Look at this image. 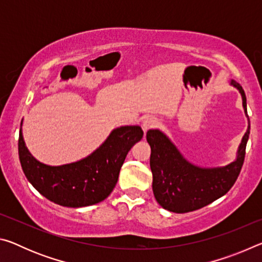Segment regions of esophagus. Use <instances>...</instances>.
<instances>
[{
	"instance_id": "1",
	"label": "esophagus",
	"mask_w": 262,
	"mask_h": 262,
	"mask_svg": "<svg viewBox=\"0 0 262 262\" xmlns=\"http://www.w3.org/2000/svg\"><path fill=\"white\" fill-rule=\"evenodd\" d=\"M159 125V121L157 118L155 117H148L143 120V123H142V128H143L144 133H147L149 129H154Z\"/></svg>"
}]
</instances>
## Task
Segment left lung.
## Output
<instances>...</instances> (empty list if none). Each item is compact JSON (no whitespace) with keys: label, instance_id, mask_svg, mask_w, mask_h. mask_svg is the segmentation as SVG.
Segmentation results:
<instances>
[{"label":"left lung","instance_id":"8db88e82","mask_svg":"<svg viewBox=\"0 0 262 262\" xmlns=\"http://www.w3.org/2000/svg\"><path fill=\"white\" fill-rule=\"evenodd\" d=\"M230 84L241 92L244 110L247 114L246 96L243 88L233 79ZM248 135L250 121L239 145L236 161L223 167L203 168L186 161L161 130H148L147 141L151 148L152 190L157 202L164 209L184 214L200 209L227 194L241 173Z\"/></svg>","mask_w":262,"mask_h":262}]
</instances>
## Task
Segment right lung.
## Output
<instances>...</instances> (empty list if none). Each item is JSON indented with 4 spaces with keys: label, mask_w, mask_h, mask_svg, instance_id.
<instances>
[{
    "label": "right lung",
    "mask_w": 262,
    "mask_h": 262,
    "mask_svg": "<svg viewBox=\"0 0 262 262\" xmlns=\"http://www.w3.org/2000/svg\"><path fill=\"white\" fill-rule=\"evenodd\" d=\"M142 137L140 126L117 128L90 156L66 165L50 166L29 152L20 129L19 161L26 178L48 200L72 208L91 206L112 193L128 151Z\"/></svg>",
    "instance_id": "1"
}]
</instances>
